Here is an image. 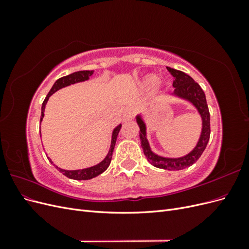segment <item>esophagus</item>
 Masks as SVG:
<instances>
[{"instance_id":"esophagus-1","label":"esophagus","mask_w":249,"mask_h":249,"mask_svg":"<svg viewBox=\"0 0 249 249\" xmlns=\"http://www.w3.org/2000/svg\"><path fill=\"white\" fill-rule=\"evenodd\" d=\"M133 116H134V110L132 108L124 109V114H123L124 122H129V120L133 119Z\"/></svg>"}]
</instances>
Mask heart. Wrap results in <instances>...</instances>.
<instances>
[{
    "label": "heart",
    "instance_id": "1",
    "mask_svg": "<svg viewBox=\"0 0 249 249\" xmlns=\"http://www.w3.org/2000/svg\"><path fill=\"white\" fill-rule=\"evenodd\" d=\"M160 83V77L156 73H148L146 76L142 79L141 85L144 89H153Z\"/></svg>",
    "mask_w": 249,
    "mask_h": 249
}]
</instances>
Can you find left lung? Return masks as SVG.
Here are the masks:
<instances>
[{
    "label": "left lung",
    "instance_id": "1",
    "mask_svg": "<svg viewBox=\"0 0 249 249\" xmlns=\"http://www.w3.org/2000/svg\"><path fill=\"white\" fill-rule=\"evenodd\" d=\"M167 70L172 74V77L175 78V81H173L175 91H173L172 96L190 103L200 115L201 132L196 145L194 146L190 153L178 158H168L160 156L154 153L152 148H150L146 136V124L144 119L142 118L141 114H138L136 116V122L140 129L139 137L141 141V146L147 161L157 168L167 170H182L191 166V165L196 162L203 153V150L206 149L211 133L210 112L207 105L206 94L197 83L183 71L170 69V67H167Z\"/></svg>",
    "mask_w": 249,
    "mask_h": 249
}]
</instances>
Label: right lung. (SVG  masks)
Wrapping results in <instances>:
<instances>
[{
	"label": "right lung",
	"mask_w": 249,
	"mask_h": 249,
	"mask_svg": "<svg viewBox=\"0 0 249 249\" xmlns=\"http://www.w3.org/2000/svg\"><path fill=\"white\" fill-rule=\"evenodd\" d=\"M93 71H76V72H72L69 76H65L58 79L55 83L53 87L51 88L50 92L48 93L46 100L43 101L42 103V107H41V116H40V123L42 122L43 116H44V109H46V105L50 99V96L55 93L56 91H58L59 89L64 88L66 86H70L71 84H76V83H80V82H84L89 80V78L92 76L93 74ZM120 127H122V124H118L114 130L112 132V138H111V145L109 148V152L107 154V156L105 157V159L100 162L99 164L94 165V166L91 167H87L84 169H77V170H65L62 168H59L58 166H56L55 164H53L52 160L48 157V159L50 160V162L54 165V166L64 175L65 177H67L71 179H78V180H84V179H91L97 176H100L101 173H103L105 170H106L109 165L111 163V159H112V155H113V150H114V146H115V143H116V139L118 136V133L120 131Z\"/></svg>",
	"instance_id": "add662e5"
}]
</instances>
